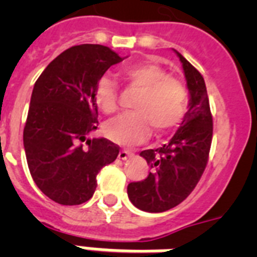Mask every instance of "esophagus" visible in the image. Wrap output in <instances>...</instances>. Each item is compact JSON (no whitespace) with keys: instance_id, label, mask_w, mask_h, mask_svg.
<instances>
[{"instance_id":"1","label":"esophagus","mask_w":257,"mask_h":257,"mask_svg":"<svg viewBox=\"0 0 257 257\" xmlns=\"http://www.w3.org/2000/svg\"><path fill=\"white\" fill-rule=\"evenodd\" d=\"M133 155V152L128 151V149H121L120 152H118V159L120 160H126L128 157H131Z\"/></svg>"}]
</instances>
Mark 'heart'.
Here are the masks:
<instances>
[{
    "label": "heart",
    "mask_w": 257,
    "mask_h": 257,
    "mask_svg": "<svg viewBox=\"0 0 257 257\" xmlns=\"http://www.w3.org/2000/svg\"><path fill=\"white\" fill-rule=\"evenodd\" d=\"M121 76L128 85L141 90L135 113L113 118L105 126V135L117 144L131 147L147 140L153 128L164 135L183 121L188 106L187 88L179 78L156 62L143 61L125 66ZM94 101L104 113L116 112L118 86L109 76H102L94 88Z\"/></svg>",
    "instance_id": "heart-1"
}]
</instances>
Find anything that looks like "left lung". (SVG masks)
Segmentation results:
<instances>
[{
  "mask_svg": "<svg viewBox=\"0 0 257 257\" xmlns=\"http://www.w3.org/2000/svg\"><path fill=\"white\" fill-rule=\"evenodd\" d=\"M176 53L183 64L189 90L188 112L168 144L140 153L151 172L145 180L128 185V197L133 205L152 213L168 211L191 195L207 167L213 133L203 76L179 52Z\"/></svg>",
  "mask_w": 257,
  "mask_h": 257,
  "instance_id": "1",
  "label": "left lung"
}]
</instances>
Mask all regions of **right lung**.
Returning <instances> with one entry per match:
<instances>
[{"label":"right lung","mask_w":257,"mask_h":257,"mask_svg":"<svg viewBox=\"0 0 257 257\" xmlns=\"http://www.w3.org/2000/svg\"><path fill=\"white\" fill-rule=\"evenodd\" d=\"M122 60L108 46H72L34 84L24 148L34 183L56 203L88 201L96 191L97 173L117 159L120 148L114 143L88 136L98 125L97 81Z\"/></svg>","instance_id":"add662e5"}]
</instances>
